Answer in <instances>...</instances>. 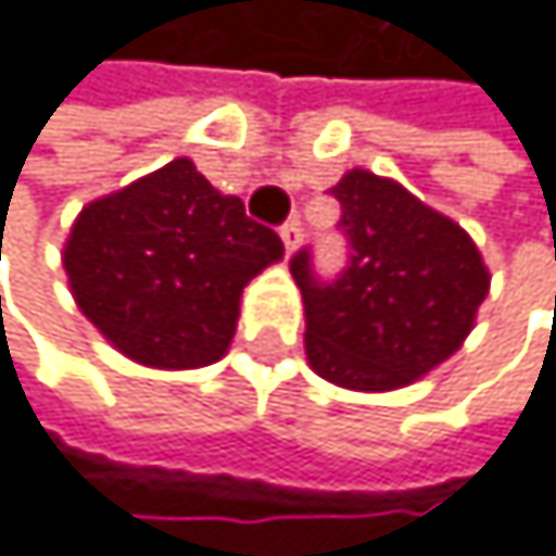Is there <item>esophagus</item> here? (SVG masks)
<instances>
[{
    "instance_id": "1",
    "label": "esophagus",
    "mask_w": 556,
    "mask_h": 556,
    "mask_svg": "<svg viewBox=\"0 0 556 556\" xmlns=\"http://www.w3.org/2000/svg\"><path fill=\"white\" fill-rule=\"evenodd\" d=\"M280 238H283L287 252L293 255V252H298V245H301V224L298 220H287L283 228H280Z\"/></svg>"
}]
</instances>
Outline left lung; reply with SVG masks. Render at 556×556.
I'll return each mask as SVG.
<instances>
[{
	"label": "left lung",
	"mask_w": 556,
	"mask_h": 556,
	"mask_svg": "<svg viewBox=\"0 0 556 556\" xmlns=\"http://www.w3.org/2000/svg\"><path fill=\"white\" fill-rule=\"evenodd\" d=\"M332 193L353 249L345 273L318 283L307 252L290 258L304 293L307 363L345 391L408 388L464 345L491 273L460 224L397 179L349 168Z\"/></svg>",
	"instance_id": "obj_1"
}]
</instances>
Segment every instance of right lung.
Instances as JSON below:
<instances>
[{
  "label": "right lung",
  "instance_id": "obj_1",
  "mask_svg": "<svg viewBox=\"0 0 556 556\" xmlns=\"http://www.w3.org/2000/svg\"><path fill=\"white\" fill-rule=\"evenodd\" d=\"M283 258L245 203L173 159L86 203L61 249L78 311L127 359L155 370L217 363L235 339L241 290Z\"/></svg>",
  "mask_w": 556,
  "mask_h": 556
}]
</instances>
